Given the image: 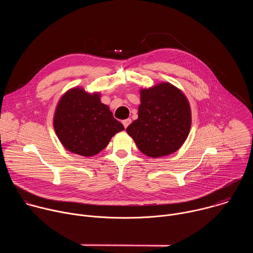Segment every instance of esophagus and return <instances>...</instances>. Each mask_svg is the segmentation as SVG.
<instances>
[{
    "label": "esophagus",
    "instance_id": "obj_1",
    "mask_svg": "<svg viewBox=\"0 0 253 253\" xmlns=\"http://www.w3.org/2000/svg\"><path fill=\"white\" fill-rule=\"evenodd\" d=\"M130 123H131V119H129V118H128V119H125V120H123V121H122V124L124 125V127H125V128H127V127L130 125Z\"/></svg>",
    "mask_w": 253,
    "mask_h": 253
}]
</instances>
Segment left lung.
<instances>
[{"instance_id":"1","label":"left lung","mask_w":253,"mask_h":253,"mask_svg":"<svg viewBox=\"0 0 253 253\" xmlns=\"http://www.w3.org/2000/svg\"><path fill=\"white\" fill-rule=\"evenodd\" d=\"M138 118L126 129L139 150L157 158L177 151L188 137L191 109L186 96L170 83L140 90Z\"/></svg>"}]
</instances>
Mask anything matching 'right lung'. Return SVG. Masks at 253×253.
<instances>
[{
    "label": "right lung",
    "mask_w": 253,
    "mask_h": 253,
    "mask_svg": "<svg viewBox=\"0 0 253 253\" xmlns=\"http://www.w3.org/2000/svg\"><path fill=\"white\" fill-rule=\"evenodd\" d=\"M99 93L83 88L68 90L59 100L54 129L62 145L70 152L90 157L101 152L124 126L117 121Z\"/></svg>",
    "instance_id": "1"
}]
</instances>
